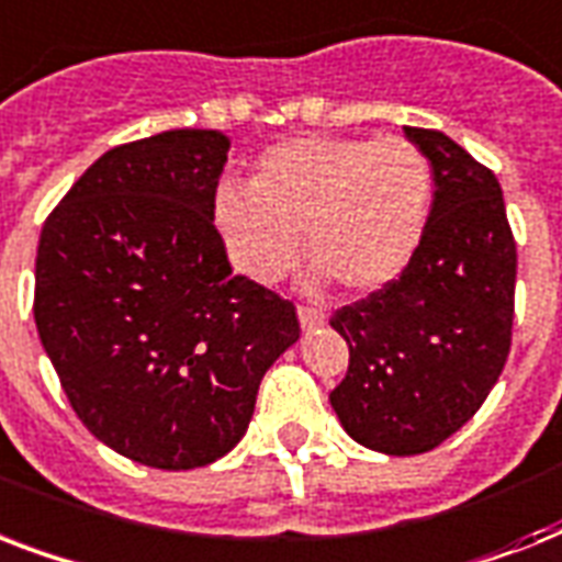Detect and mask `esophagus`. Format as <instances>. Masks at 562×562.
Returning a JSON list of instances; mask_svg holds the SVG:
<instances>
[{"label":"esophagus","mask_w":562,"mask_h":562,"mask_svg":"<svg viewBox=\"0 0 562 562\" xmlns=\"http://www.w3.org/2000/svg\"><path fill=\"white\" fill-rule=\"evenodd\" d=\"M297 321H300V326H303V329H317V326H324V321H326V315L324 312H321V308H308V306H300L297 308Z\"/></svg>","instance_id":"34e87169"}]
</instances>
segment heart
I'll return each mask as SVG.
<instances>
[{
    "label": "heart",
    "instance_id": "b5f03b06",
    "mask_svg": "<svg viewBox=\"0 0 562 562\" xmlns=\"http://www.w3.org/2000/svg\"><path fill=\"white\" fill-rule=\"evenodd\" d=\"M431 210V166L402 136H297L268 148L250 187L221 183L215 227L229 265L254 282L277 280L300 250L315 277L347 291L396 280L417 254Z\"/></svg>",
    "mask_w": 562,
    "mask_h": 562
}]
</instances>
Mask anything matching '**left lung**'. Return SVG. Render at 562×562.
Returning <instances> with one entry per match:
<instances>
[{"mask_svg": "<svg viewBox=\"0 0 562 562\" xmlns=\"http://www.w3.org/2000/svg\"><path fill=\"white\" fill-rule=\"evenodd\" d=\"M426 154L435 201L408 268L338 308L350 368L329 393L344 431L382 454H423L452 437L505 370L516 245L496 175L440 131L405 127Z\"/></svg>", "mask_w": 562, "mask_h": 562, "instance_id": "obj_1", "label": "left lung"}]
</instances>
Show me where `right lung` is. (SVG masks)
Here are the masks:
<instances>
[{"instance_id":"1","label":"right lung","mask_w":562,"mask_h":562,"mask_svg":"<svg viewBox=\"0 0 562 562\" xmlns=\"http://www.w3.org/2000/svg\"><path fill=\"white\" fill-rule=\"evenodd\" d=\"M221 131L101 154L43 224L34 324L92 437L154 470H194L245 437L294 306L233 277L212 224Z\"/></svg>"}]
</instances>
